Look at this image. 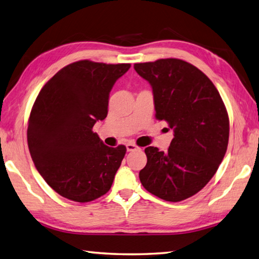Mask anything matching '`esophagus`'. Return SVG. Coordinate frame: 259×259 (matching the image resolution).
<instances>
[{
    "instance_id": "1",
    "label": "esophagus",
    "mask_w": 259,
    "mask_h": 259,
    "mask_svg": "<svg viewBox=\"0 0 259 259\" xmlns=\"http://www.w3.org/2000/svg\"><path fill=\"white\" fill-rule=\"evenodd\" d=\"M139 149H140V147L137 146V145H135L134 143H132V142H130V143L126 144V150H127V152L136 151V150H139Z\"/></svg>"
}]
</instances>
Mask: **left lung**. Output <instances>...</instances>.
I'll return each mask as SVG.
<instances>
[{"instance_id": "left-lung-1", "label": "left lung", "mask_w": 259, "mask_h": 259, "mask_svg": "<svg viewBox=\"0 0 259 259\" xmlns=\"http://www.w3.org/2000/svg\"><path fill=\"white\" fill-rule=\"evenodd\" d=\"M152 87L155 116L173 130L167 151L145 149L140 180L150 193L179 202L199 192L217 172L229 140V118L212 81L180 59L135 63Z\"/></svg>"}]
</instances>
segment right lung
<instances>
[{
	"label": "right lung",
	"mask_w": 259,
	"mask_h": 259,
	"mask_svg": "<svg viewBox=\"0 0 259 259\" xmlns=\"http://www.w3.org/2000/svg\"><path fill=\"white\" fill-rule=\"evenodd\" d=\"M130 67L73 62L36 97L29 118V151L41 177L61 197L89 202L112 187L126 147L105 145L93 126L106 118L109 93Z\"/></svg>",
	"instance_id": "obj_1"
}]
</instances>
